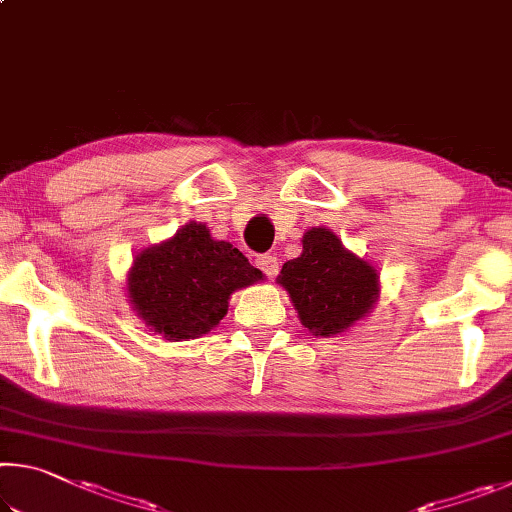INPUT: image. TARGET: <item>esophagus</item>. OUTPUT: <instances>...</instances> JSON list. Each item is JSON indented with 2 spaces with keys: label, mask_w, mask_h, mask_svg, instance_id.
I'll use <instances>...</instances> for the list:
<instances>
[{
  "label": "esophagus",
  "mask_w": 512,
  "mask_h": 512,
  "mask_svg": "<svg viewBox=\"0 0 512 512\" xmlns=\"http://www.w3.org/2000/svg\"><path fill=\"white\" fill-rule=\"evenodd\" d=\"M257 266L262 268V271L268 275V277H275L277 275V257L275 255H262L257 257Z\"/></svg>",
  "instance_id": "34e87169"
}]
</instances>
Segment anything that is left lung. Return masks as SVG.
Masks as SVG:
<instances>
[{"mask_svg": "<svg viewBox=\"0 0 512 512\" xmlns=\"http://www.w3.org/2000/svg\"><path fill=\"white\" fill-rule=\"evenodd\" d=\"M300 323L314 336L345 334L375 309L381 282L377 266L354 255L329 228H309L302 253L277 275Z\"/></svg>", "mask_w": 512, "mask_h": 512, "instance_id": "left-lung-1", "label": "left lung"}]
</instances>
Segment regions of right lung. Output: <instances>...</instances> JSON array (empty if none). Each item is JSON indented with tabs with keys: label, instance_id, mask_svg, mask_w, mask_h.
Wrapping results in <instances>:
<instances>
[{
	"label": "right lung",
	"instance_id": "1",
	"mask_svg": "<svg viewBox=\"0 0 512 512\" xmlns=\"http://www.w3.org/2000/svg\"><path fill=\"white\" fill-rule=\"evenodd\" d=\"M262 280L264 273L250 266L239 248L214 239L205 223L189 221L133 257L126 293L149 332L187 341L221 323L232 293Z\"/></svg>",
	"mask_w": 512,
	"mask_h": 512
}]
</instances>
